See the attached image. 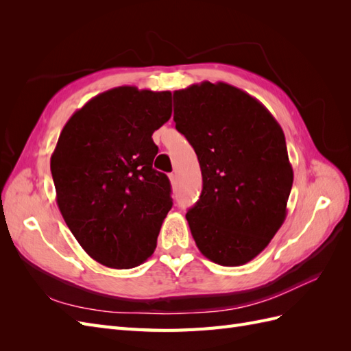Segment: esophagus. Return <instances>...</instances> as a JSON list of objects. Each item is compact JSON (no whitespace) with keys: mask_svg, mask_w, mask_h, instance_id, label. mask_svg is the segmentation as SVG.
<instances>
[{"mask_svg":"<svg viewBox=\"0 0 351 351\" xmlns=\"http://www.w3.org/2000/svg\"><path fill=\"white\" fill-rule=\"evenodd\" d=\"M168 178H169V182H171V184H176V182H177V176H176L174 173L168 174Z\"/></svg>","mask_w":351,"mask_h":351,"instance_id":"1","label":"esophagus"}]
</instances>
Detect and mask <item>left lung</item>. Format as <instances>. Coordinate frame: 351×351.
I'll list each match as a JSON object with an SVG mask.
<instances>
[{"mask_svg":"<svg viewBox=\"0 0 351 351\" xmlns=\"http://www.w3.org/2000/svg\"><path fill=\"white\" fill-rule=\"evenodd\" d=\"M174 121L204 180L186 214L197 249L222 267L250 262L287 215L293 168L281 125L256 98L222 82L176 90Z\"/></svg>","mask_w":351,"mask_h":351,"instance_id":"obj_1","label":"left lung"}]
</instances>
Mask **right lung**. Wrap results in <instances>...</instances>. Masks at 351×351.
I'll return each mask as SVG.
<instances>
[{"label":"right lung","mask_w":351,"mask_h":351,"mask_svg":"<svg viewBox=\"0 0 351 351\" xmlns=\"http://www.w3.org/2000/svg\"><path fill=\"white\" fill-rule=\"evenodd\" d=\"M171 92L120 86L74 112L51 156L57 205L92 259L139 267L173 206L171 184L152 168V134L173 112Z\"/></svg>","instance_id":"obj_1"}]
</instances>
